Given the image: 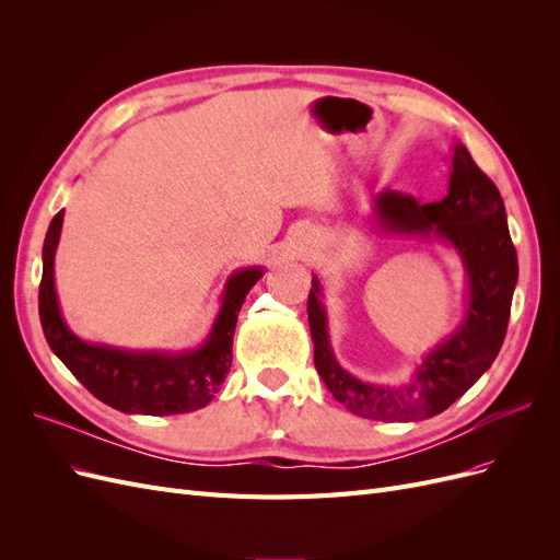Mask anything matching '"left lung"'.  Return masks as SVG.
I'll return each instance as SVG.
<instances>
[{
	"mask_svg": "<svg viewBox=\"0 0 560 560\" xmlns=\"http://www.w3.org/2000/svg\"><path fill=\"white\" fill-rule=\"evenodd\" d=\"M374 224L395 238H434L451 245L467 273L465 315L460 325L422 358L409 381L399 385L366 383L338 364L329 343L322 284L313 276L308 322L315 369L334 399L354 416L383 422L425 420L463 397L495 362L502 348L518 280V259L506 229L504 202L498 186L479 171L465 144L455 142L448 194L420 206L406 194L383 191L374 198Z\"/></svg>",
	"mask_w": 560,
	"mask_h": 560,
	"instance_id": "1",
	"label": "left lung"
}]
</instances>
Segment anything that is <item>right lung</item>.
I'll use <instances>...</instances> for the list:
<instances>
[{"label": "right lung", "instance_id": "add662e5", "mask_svg": "<svg viewBox=\"0 0 560 560\" xmlns=\"http://www.w3.org/2000/svg\"><path fill=\"white\" fill-rule=\"evenodd\" d=\"M60 210L48 226L42 249L39 319L46 341L74 378L100 401L124 413L175 416L202 409L222 387L233 360V331L245 296L264 268L249 266L229 276L222 306L206 341L191 350H126L79 338L60 313L56 294V249L62 231Z\"/></svg>", "mask_w": 560, "mask_h": 560}]
</instances>
